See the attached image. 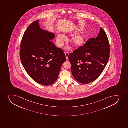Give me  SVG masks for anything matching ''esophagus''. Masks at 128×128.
<instances>
[{
	"mask_svg": "<svg viewBox=\"0 0 128 128\" xmlns=\"http://www.w3.org/2000/svg\"><path fill=\"white\" fill-rule=\"evenodd\" d=\"M68 52H65V56H66V59H68V56L69 55Z\"/></svg>",
	"mask_w": 128,
	"mask_h": 128,
	"instance_id": "obj_1",
	"label": "esophagus"
}]
</instances>
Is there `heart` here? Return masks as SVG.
I'll return each instance as SVG.
<instances>
[{"label":"heart","mask_w":128,"mask_h":128,"mask_svg":"<svg viewBox=\"0 0 128 128\" xmlns=\"http://www.w3.org/2000/svg\"><path fill=\"white\" fill-rule=\"evenodd\" d=\"M86 36L84 34H77L74 36L70 40L71 44L74 47H77L81 46L86 39ZM65 38L61 34H59L57 37L56 43L58 47L62 46L63 41L65 40Z\"/></svg>","instance_id":"b5f03b06"}]
</instances>
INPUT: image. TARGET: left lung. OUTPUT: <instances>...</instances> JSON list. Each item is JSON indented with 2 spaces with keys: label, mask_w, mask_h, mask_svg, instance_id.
I'll return each instance as SVG.
<instances>
[{
  "label": "left lung",
  "mask_w": 128,
  "mask_h": 128,
  "mask_svg": "<svg viewBox=\"0 0 128 128\" xmlns=\"http://www.w3.org/2000/svg\"><path fill=\"white\" fill-rule=\"evenodd\" d=\"M110 51L108 37L100 27L96 38H90L83 46L69 54L74 78L82 84H89L96 80L107 65Z\"/></svg>",
  "instance_id": "1"
}]
</instances>
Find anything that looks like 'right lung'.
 <instances>
[{
	"label": "right lung",
	"mask_w": 128,
	"mask_h": 128,
	"mask_svg": "<svg viewBox=\"0 0 128 128\" xmlns=\"http://www.w3.org/2000/svg\"><path fill=\"white\" fill-rule=\"evenodd\" d=\"M38 21L31 23L24 32L20 57L29 76L38 84L48 86L57 80L66 58L63 50L50 40L54 34L40 28Z\"/></svg>",
	"instance_id": "1"
}]
</instances>
